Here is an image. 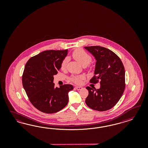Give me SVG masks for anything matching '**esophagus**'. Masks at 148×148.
Segmentation results:
<instances>
[{"label": "esophagus", "mask_w": 148, "mask_h": 148, "mask_svg": "<svg viewBox=\"0 0 148 148\" xmlns=\"http://www.w3.org/2000/svg\"><path fill=\"white\" fill-rule=\"evenodd\" d=\"M75 88L77 90H80L82 88V87H80V86H76V87H75Z\"/></svg>", "instance_id": "esophagus-1"}]
</instances>
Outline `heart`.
<instances>
[{"mask_svg":"<svg viewBox=\"0 0 148 148\" xmlns=\"http://www.w3.org/2000/svg\"><path fill=\"white\" fill-rule=\"evenodd\" d=\"M72 56L73 58L76 60L77 62L80 63L83 66H87L91 61L92 58L89 54H87L83 50L79 49L73 51ZM68 62V58H65L62 61L61 64V68L62 69H64L67 64ZM84 79V76L82 75L81 76H73L71 77V80L76 83V84H80L81 80Z\"/></svg>","mask_w":148,"mask_h":148,"instance_id":"heart-1","label":"heart"}]
</instances>
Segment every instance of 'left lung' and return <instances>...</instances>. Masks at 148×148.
I'll return each instance as SVG.
<instances>
[{"label": "left lung", "mask_w": 148, "mask_h": 148, "mask_svg": "<svg viewBox=\"0 0 148 148\" xmlns=\"http://www.w3.org/2000/svg\"><path fill=\"white\" fill-rule=\"evenodd\" d=\"M96 60L94 75L90 82L100 81L99 89L87 87L88 95L86 99L89 108L105 111L116 105L125 90V69L121 60L114 53L100 46L84 47Z\"/></svg>", "instance_id": "obj_1"}]
</instances>
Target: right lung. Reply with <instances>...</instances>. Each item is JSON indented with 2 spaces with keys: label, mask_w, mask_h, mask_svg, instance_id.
Wrapping results in <instances>:
<instances>
[{
  "label": "right lung",
  "mask_w": 148,
  "mask_h": 148,
  "mask_svg": "<svg viewBox=\"0 0 148 148\" xmlns=\"http://www.w3.org/2000/svg\"><path fill=\"white\" fill-rule=\"evenodd\" d=\"M68 51H42L30 58L25 66L22 76L24 89L34 106L41 112L54 113L67 105L68 93L73 90V86L55 87L53 80Z\"/></svg>",
  "instance_id": "obj_1"
}]
</instances>
